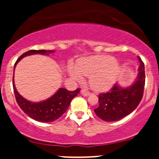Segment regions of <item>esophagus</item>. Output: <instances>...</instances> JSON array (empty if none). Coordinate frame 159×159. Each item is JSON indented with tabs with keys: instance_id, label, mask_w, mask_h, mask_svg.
Instances as JSON below:
<instances>
[{
	"instance_id": "esophagus-1",
	"label": "esophagus",
	"mask_w": 159,
	"mask_h": 159,
	"mask_svg": "<svg viewBox=\"0 0 159 159\" xmlns=\"http://www.w3.org/2000/svg\"><path fill=\"white\" fill-rule=\"evenodd\" d=\"M81 94L83 95V96H90V93L89 92V91H87V90H82L81 91Z\"/></svg>"
}]
</instances>
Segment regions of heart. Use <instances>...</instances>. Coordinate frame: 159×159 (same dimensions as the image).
<instances>
[{
    "label": "heart",
    "instance_id": "b5f03b06",
    "mask_svg": "<svg viewBox=\"0 0 159 159\" xmlns=\"http://www.w3.org/2000/svg\"><path fill=\"white\" fill-rule=\"evenodd\" d=\"M120 72V66L114 57L98 55L78 61L76 69H70V75L74 80L89 77L90 87L96 91H105L115 83Z\"/></svg>",
    "mask_w": 159,
    "mask_h": 159
}]
</instances>
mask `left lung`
I'll list each match as a JSON object with an SVG mask.
<instances>
[{"mask_svg":"<svg viewBox=\"0 0 159 159\" xmlns=\"http://www.w3.org/2000/svg\"><path fill=\"white\" fill-rule=\"evenodd\" d=\"M140 66L138 78L134 84L123 88L114 85L109 92L98 95V107L94 109L100 119L107 122H114L123 119L138 107L143 95L145 85L144 63L138 57Z\"/></svg>","mask_w":159,"mask_h":159,"instance_id":"8db88e82","label":"left lung"}]
</instances>
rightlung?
I'll return each instance as SVG.
<instances>
[{"label":"right lung","instance_id":"right-lung-1","mask_svg":"<svg viewBox=\"0 0 159 159\" xmlns=\"http://www.w3.org/2000/svg\"><path fill=\"white\" fill-rule=\"evenodd\" d=\"M54 50H30L21 54L18 58L14 65V70L18 62L25 57L31 54H48L54 52ZM12 86L16 99L20 108L32 119L42 123H51L60 118L66 111L72 98L80 93L78 88L74 91H69L66 89L60 88L52 97L40 102H31L27 101L18 93L14 84V78H12Z\"/></svg>","mask_w":159,"mask_h":159}]
</instances>
